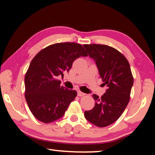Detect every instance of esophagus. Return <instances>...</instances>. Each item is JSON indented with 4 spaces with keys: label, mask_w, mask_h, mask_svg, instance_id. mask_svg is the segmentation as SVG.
Segmentation results:
<instances>
[{
    "label": "esophagus",
    "mask_w": 155,
    "mask_h": 155,
    "mask_svg": "<svg viewBox=\"0 0 155 155\" xmlns=\"http://www.w3.org/2000/svg\"><path fill=\"white\" fill-rule=\"evenodd\" d=\"M78 95L79 97H83V96H84V95H85V94H84V93H83V92H82L81 91H78Z\"/></svg>",
    "instance_id": "34e87169"
}]
</instances>
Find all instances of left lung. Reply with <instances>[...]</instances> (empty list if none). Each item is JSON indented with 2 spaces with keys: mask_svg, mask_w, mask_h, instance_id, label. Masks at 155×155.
<instances>
[{
  "mask_svg": "<svg viewBox=\"0 0 155 155\" xmlns=\"http://www.w3.org/2000/svg\"><path fill=\"white\" fill-rule=\"evenodd\" d=\"M83 46L96 63L103 85L107 87L101 97L92 95L96 103L92 109L84 111V117L102 128L114 124L124 111L130 100L133 78L128 60L114 48L101 44Z\"/></svg>",
  "mask_w": 155,
  "mask_h": 155,
  "instance_id": "obj_1",
  "label": "left lung"
}]
</instances>
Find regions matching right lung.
Returning <instances> with one entry per match:
<instances>
[{
  "label": "right lung",
  "mask_w": 155,
  "mask_h": 155,
  "mask_svg": "<svg viewBox=\"0 0 155 155\" xmlns=\"http://www.w3.org/2000/svg\"><path fill=\"white\" fill-rule=\"evenodd\" d=\"M87 54L79 44H54L39 51L31 61L25 78V99L34 116L48 124L65 114L77 92L61 86L59 76L71 68L73 61Z\"/></svg>",
  "instance_id": "obj_1"
}]
</instances>
